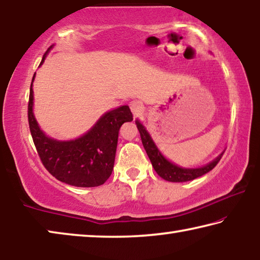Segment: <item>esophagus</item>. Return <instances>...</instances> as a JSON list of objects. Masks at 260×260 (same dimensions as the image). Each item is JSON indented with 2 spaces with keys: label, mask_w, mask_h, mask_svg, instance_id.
<instances>
[{
  "label": "esophagus",
  "mask_w": 260,
  "mask_h": 260,
  "mask_svg": "<svg viewBox=\"0 0 260 260\" xmlns=\"http://www.w3.org/2000/svg\"><path fill=\"white\" fill-rule=\"evenodd\" d=\"M130 109H131V112H133V114H134V117H138L139 115H142V113L144 112L143 105L140 104V102L137 101V100L130 102Z\"/></svg>",
  "instance_id": "obj_1"
}]
</instances>
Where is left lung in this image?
I'll return each instance as SVG.
<instances>
[{"label":"left lung","instance_id":"8db88e82","mask_svg":"<svg viewBox=\"0 0 260 260\" xmlns=\"http://www.w3.org/2000/svg\"><path fill=\"white\" fill-rule=\"evenodd\" d=\"M136 125H137L140 138H142L143 146L145 148L148 158H150L153 168L156 172V174L160 177H162L164 180L168 182H188L192 181L194 178L203 176L204 174L210 172L213 169L222 156L223 152L219 154L214 160H212L211 162L203 166V167L198 168H183L173 164L172 161H169L166 156L160 152L158 146L155 145V143L153 142L151 135L148 134L146 127L144 126L139 120H136Z\"/></svg>","mask_w":260,"mask_h":260}]
</instances>
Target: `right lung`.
I'll return each mask as SVG.
<instances>
[{
  "label": "right lung",
  "mask_w": 260,
  "mask_h": 260,
  "mask_svg": "<svg viewBox=\"0 0 260 260\" xmlns=\"http://www.w3.org/2000/svg\"><path fill=\"white\" fill-rule=\"evenodd\" d=\"M53 46L44 55L40 66ZM34 77L36 74L29 88L28 125L45 168L58 181L74 186L92 188L104 184L112 175L120 127L123 123L134 120L129 106H120L105 113L87 133L78 138L54 139L41 130L34 116Z\"/></svg>",
  "instance_id": "1"
}]
</instances>
